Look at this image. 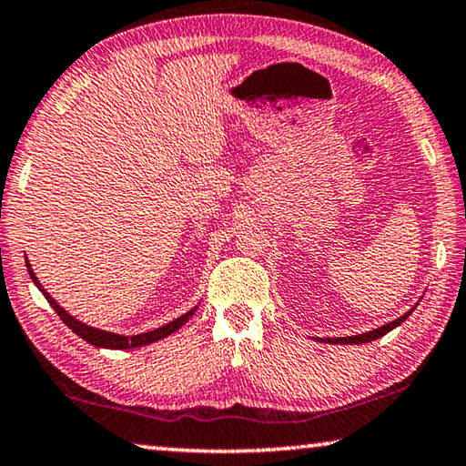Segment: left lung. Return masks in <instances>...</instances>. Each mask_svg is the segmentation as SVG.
Returning <instances> with one entry per match:
<instances>
[{"mask_svg": "<svg viewBox=\"0 0 466 466\" xmlns=\"http://www.w3.org/2000/svg\"><path fill=\"white\" fill-rule=\"evenodd\" d=\"M412 311H415V307H412L410 311H406L402 317H398L396 321H390V323H386V326H381V328H378V329L367 331V334L346 336V338H326V339H321V342H328V344H367V342H373V339L386 336L388 331H392L394 328L400 326V323H402L404 319H409V315H410Z\"/></svg>", "mask_w": 466, "mask_h": 466, "instance_id": "8db88e82", "label": "left lung"}]
</instances>
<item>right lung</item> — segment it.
I'll list each match as a JSON object with an SVG mask.
<instances>
[{
  "label": "right lung",
  "mask_w": 466,
  "mask_h": 466,
  "mask_svg": "<svg viewBox=\"0 0 466 466\" xmlns=\"http://www.w3.org/2000/svg\"><path fill=\"white\" fill-rule=\"evenodd\" d=\"M26 269H28V276L33 278V282H35V286L39 288V290L43 292V297L47 299V302L51 307H54V311L60 315V319L66 323V326H68L74 334L76 336H80L85 339V342H88V344H93V346H99V349H137V346H145V344H151V342H157V339H161V338H166V336H169V334H174L176 329H180L184 323H187L190 317L195 315V311H197V307L195 309H190L188 313H184V315H180L178 319H174V321H169V323H166V326H161V328H157V329H153V331H145V334H137V336H120V334H112V331H103V329H97V328H91V326H86V323H80L78 319H74V317L70 315V313H66L64 309L57 305V302L49 297V292L46 290V288H43L41 284H39V279H36V276H35V271H33V268H31V263H28V259H26Z\"/></svg>",
  "instance_id": "add662e5"
}]
</instances>
